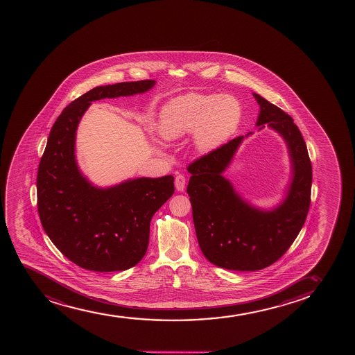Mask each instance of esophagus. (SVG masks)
<instances>
[{"label": "esophagus", "instance_id": "34e87169", "mask_svg": "<svg viewBox=\"0 0 355 355\" xmlns=\"http://www.w3.org/2000/svg\"><path fill=\"white\" fill-rule=\"evenodd\" d=\"M186 187V178L182 174H178L175 178V188L179 192H184Z\"/></svg>", "mask_w": 355, "mask_h": 355}]
</instances>
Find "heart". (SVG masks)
<instances>
[{"label": "heart", "instance_id": "b5f03b06", "mask_svg": "<svg viewBox=\"0 0 355 355\" xmlns=\"http://www.w3.org/2000/svg\"><path fill=\"white\" fill-rule=\"evenodd\" d=\"M241 119V103L232 96L187 94L174 98L161 110L159 132L164 139H175L193 131L194 147L207 153L227 139Z\"/></svg>", "mask_w": 355, "mask_h": 355}]
</instances>
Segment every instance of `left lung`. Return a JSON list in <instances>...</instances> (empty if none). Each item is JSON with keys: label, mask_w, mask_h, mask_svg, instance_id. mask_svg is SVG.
Returning <instances> with one entry per match:
<instances>
[{"label": "left lung", "mask_w": 355, "mask_h": 355, "mask_svg": "<svg viewBox=\"0 0 355 355\" xmlns=\"http://www.w3.org/2000/svg\"><path fill=\"white\" fill-rule=\"evenodd\" d=\"M253 97L261 107L256 125L261 130L268 124L289 149L293 179L283 202L271 211L253 207L223 176L244 136L187 167L192 174L187 193L200 249L212 264L234 271H257L277 261L296 239L310 207L313 171L301 131L278 106L259 94Z\"/></svg>", "instance_id": "obj_1"}]
</instances>
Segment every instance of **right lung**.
Listing matches in <instances>:
<instances>
[{
	"instance_id": "obj_1",
	"label": "right lung",
	"mask_w": 355,
	"mask_h": 355,
	"mask_svg": "<svg viewBox=\"0 0 355 355\" xmlns=\"http://www.w3.org/2000/svg\"><path fill=\"white\" fill-rule=\"evenodd\" d=\"M155 80L97 86L69 103L49 132L37 169V212L58 250L83 269L128 270L147 252L150 221L174 194V178L94 187L78 168L76 131L91 102L150 90Z\"/></svg>"
}]
</instances>
